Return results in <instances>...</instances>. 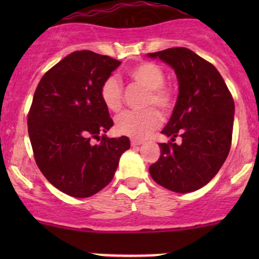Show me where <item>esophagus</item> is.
Masks as SVG:
<instances>
[{
  "instance_id": "34e87169",
  "label": "esophagus",
  "mask_w": 259,
  "mask_h": 259,
  "mask_svg": "<svg viewBox=\"0 0 259 259\" xmlns=\"http://www.w3.org/2000/svg\"><path fill=\"white\" fill-rule=\"evenodd\" d=\"M143 140H137V139H132V145L133 146H137V145H142L143 144Z\"/></svg>"
}]
</instances>
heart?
I'll return each mask as SVG.
<instances>
[{
    "label": "heart",
    "instance_id": "1",
    "mask_svg": "<svg viewBox=\"0 0 259 259\" xmlns=\"http://www.w3.org/2000/svg\"><path fill=\"white\" fill-rule=\"evenodd\" d=\"M129 76L139 85L148 89L144 105H155L159 110L168 111L173 104L171 91L164 85L165 72L160 66L151 62H142L130 67ZM100 96L104 105L110 111L117 113L122 106V85L119 79L109 76L103 82ZM160 124V116L153 109L144 111H126L116 119V129L133 139H144Z\"/></svg>",
    "mask_w": 259,
    "mask_h": 259
}]
</instances>
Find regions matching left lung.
I'll return each instance as SVG.
<instances>
[{
	"label": "left lung",
	"mask_w": 259,
	"mask_h": 259,
	"mask_svg": "<svg viewBox=\"0 0 259 259\" xmlns=\"http://www.w3.org/2000/svg\"><path fill=\"white\" fill-rule=\"evenodd\" d=\"M174 70L179 94L161 134L182 143H161L160 158L149 166L154 182L176 193L200 189L215 177L228 156L234 101L218 70L185 48L146 55Z\"/></svg>",
	"instance_id": "obj_1"
}]
</instances>
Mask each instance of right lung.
Wrapping results in <instances>:
<instances>
[{
    "mask_svg": "<svg viewBox=\"0 0 259 259\" xmlns=\"http://www.w3.org/2000/svg\"><path fill=\"white\" fill-rule=\"evenodd\" d=\"M120 64L89 50L75 51L38 82L28 135L41 173L65 194L88 198L100 192L130 148L127 137L105 135L114 122L100 96L103 82ZM93 139L101 143L94 145Z\"/></svg>",
    "mask_w": 259,
    "mask_h": 259,
    "instance_id": "1",
    "label": "right lung"
}]
</instances>
